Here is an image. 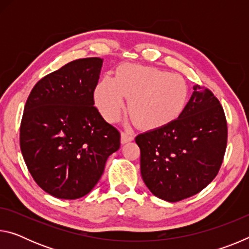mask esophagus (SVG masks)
Listing matches in <instances>:
<instances>
[{
    "label": "esophagus",
    "mask_w": 249,
    "mask_h": 249,
    "mask_svg": "<svg viewBox=\"0 0 249 249\" xmlns=\"http://www.w3.org/2000/svg\"><path fill=\"white\" fill-rule=\"evenodd\" d=\"M134 140L133 135L128 132H123L121 134V142L122 144H127V142H132Z\"/></svg>",
    "instance_id": "34e87169"
}]
</instances>
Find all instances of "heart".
Instances as JSON below:
<instances>
[{"label":"heart","mask_w":249,"mask_h":249,"mask_svg":"<svg viewBox=\"0 0 249 249\" xmlns=\"http://www.w3.org/2000/svg\"><path fill=\"white\" fill-rule=\"evenodd\" d=\"M129 99V113L142 128L154 129L172 123L182 115L189 100L185 80L179 74L137 65H123L115 78L98 82L94 101L108 122H115Z\"/></svg>","instance_id":"b5f03b06"}]
</instances>
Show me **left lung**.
<instances>
[{"instance_id": "8db88e82", "label": "left lung", "mask_w": 249, "mask_h": 249, "mask_svg": "<svg viewBox=\"0 0 249 249\" xmlns=\"http://www.w3.org/2000/svg\"><path fill=\"white\" fill-rule=\"evenodd\" d=\"M135 141L147 188L159 199L178 202L203 190L220 170L227 142L224 111L212 92L196 84L178 120Z\"/></svg>"}]
</instances>
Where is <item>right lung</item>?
<instances>
[{
	"mask_svg": "<svg viewBox=\"0 0 249 249\" xmlns=\"http://www.w3.org/2000/svg\"><path fill=\"white\" fill-rule=\"evenodd\" d=\"M103 59H78L35 84L24 107L19 144L36 183L58 199L88 195L121 135L94 107Z\"/></svg>",
	"mask_w": 249,
	"mask_h": 249,
	"instance_id": "add662e5",
	"label": "right lung"
}]
</instances>
